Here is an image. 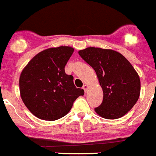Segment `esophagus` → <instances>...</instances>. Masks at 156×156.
I'll use <instances>...</instances> for the list:
<instances>
[{
    "label": "esophagus",
    "instance_id": "34e87169",
    "mask_svg": "<svg viewBox=\"0 0 156 156\" xmlns=\"http://www.w3.org/2000/svg\"><path fill=\"white\" fill-rule=\"evenodd\" d=\"M87 88H88V86H87V84H84V85L83 86V89L84 90V92H85V93H87Z\"/></svg>",
    "mask_w": 156,
    "mask_h": 156
}]
</instances>
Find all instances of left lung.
<instances>
[{
  "mask_svg": "<svg viewBox=\"0 0 156 156\" xmlns=\"http://www.w3.org/2000/svg\"><path fill=\"white\" fill-rule=\"evenodd\" d=\"M79 55L92 66L103 89L104 98L96 112L103 118L115 119L127 114L137 102L140 80L131 63L112 49L89 47Z\"/></svg>",
  "mask_w": 156,
  "mask_h": 156,
  "instance_id": "left-lung-1",
  "label": "left lung"
}]
</instances>
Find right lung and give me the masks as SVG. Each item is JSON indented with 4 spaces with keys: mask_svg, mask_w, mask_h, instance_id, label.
<instances>
[{
    "mask_svg": "<svg viewBox=\"0 0 156 156\" xmlns=\"http://www.w3.org/2000/svg\"><path fill=\"white\" fill-rule=\"evenodd\" d=\"M74 48L60 46L36 55L23 69L19 80L20 96L27 108L44 120H56L69 112L73 102L84 94L76 88L64 68Z\"/></svg>",
    "mask_w": 156,
    "mask_h": 156,
    "instance_id": "right-lung-1",
    "label": "right lung"
}]
</instances>
